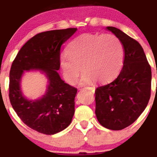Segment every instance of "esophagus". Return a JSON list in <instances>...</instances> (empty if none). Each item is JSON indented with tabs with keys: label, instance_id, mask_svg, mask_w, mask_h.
<instances>
[{
	"label": "esophagus",
	"instance_id": "34e87169",
	"mask_svg": "<svg viewBox=\"0 0 157 157\" xmlns=\"http://www.w3.org/2000/svg\"><path fill=\"white\" fill-rule=\"evenodd\" d=\"M85 89L89 90V91H91V92H94V91H95V88L94 87H86Z\"/></svg>",
	"mask_w": 157,
	"mask_h": 157
}]
</instances>
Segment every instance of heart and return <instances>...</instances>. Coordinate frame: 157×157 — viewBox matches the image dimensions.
Returning a JSON list of instances; mask_svg holds the SVG:
<instances>
[{
  "label": "heart",
  "mask_w": 157,
  "mask_h": 157,
  "mask_svg": "<svg viewBox=\"0 0 157 157\" xmlns=\"http://www.w3.org/2000/svg\"><path fill=\"white\" fill-rule=\"evenodd\" d=\"M66 52L60 55L59 65L64 79L71 84L77 81L81 66L84 71L81 83L89 84L94 80L100 83L111 82L123 66V46L113 35H80L69 43Z\"/></svg>",
  "instance_id": "obj_1"
}]
</instances>
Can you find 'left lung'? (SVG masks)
Here are the masks:
<instances>
[{
	"instance_id": "8db88e82",
	"label": "left lung",
	"mask_w": 157,
	"mask_h": 157,
	"mask_svg": "<svg viewBox=\"0 0 157 157\" xmlns=\"http://www.w3.org/2000/svg\"><path fill=\"white\" fill-rule=\"evenodd\" d=\"M122 42L123 66L118 77L95 90V113L100 125L122 130L137 120L151 97V68L143 48L121 30L106 27Z\"/></svg>"
}]
</instances>
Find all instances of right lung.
<instances>
[{
    "mask_svg": "<svg viewBox=\"0 0 157 157\" xmlns=\"http://www.w3.org/2000/svg\"><path fill=\"white\" fill-rule=\"evenodd\" d=\"M77 29L68 28L37 34L23 45L11 66V105L23 123L41 134H57L72 120L77 89L61 80L57 71L60 69L61 46ZM29 70L44 71L49 80L46 94L37 101L27 100L19 88L23 71Z\"/></svg>",
    "mask_w": 157,
    "mask_h": 157,
    "instance_id": "1",
    "label": "right lung"
}]
</instances>
